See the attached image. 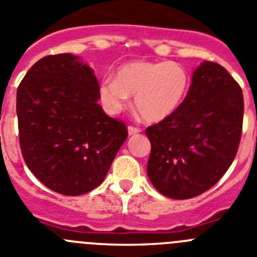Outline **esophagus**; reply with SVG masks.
Segmentation results:
<instances>
[{"label":"esophagus","instance_id":"esophagus-1","mask_svg":"<svg viewBox=\"0 0 257 257\" xmlns=\"http://www.w3.org/2000/svg\"><path fill=\"white\" fill-rule=\"evenodd\" d=\"M138 133H141V128H137V126H133V125L128 126L129 136H134V134H138Z\"/></svg>","mask_w":257,"mask_h":257}]
</instances>
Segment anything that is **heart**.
<instances>
[{"label":"heart","mask_w":257,"mask_h":257,"mask_svg":"<svg viewBox=\"0 0 257 257\" xmlns=\"http://www.w3.org/2000/svg\"><path fill=\"white\" fill-rule=\"evenodd\" d=\"M191 75L177 61L126 62L115 71L114 79L98 85V98L108 114L123 111L134 96V105L147 121H161L180 106L188 93Z\"/></svg>","instance_id":"obj_1"}]
</instances>
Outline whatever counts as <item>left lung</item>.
Masks as SVG:
<instances>
[{
	"label": "left lung",
	"mask_w": 257,
	"mask_h": 257,
	"mask_svg": "<svg viewBox=\"0 0 257 257\" xmlns=\"http://www.w3.org/2000/svg\"><path fill=\"white\" fill-rule=\"evenodd\" d=\"M243 94L216 62L203 61L179 107L149 126L147 175L174 200L196 197L219 182L234 160L242 136Z\"/></svg>",
	"instance_id": "obj_1"
}]
</instances>
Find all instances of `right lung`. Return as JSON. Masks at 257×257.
Returning <instances> with one entry per match:
<instances>
[{
  "label": "right lung",
  "mask_w": 257,
  "mask_h": 257,
  "mask_svg": "<svg viewBox=\"0 0 257 257\" xmlns=\"http://www.w3.org/2000/svg\"><path fill=\"white\" fill-rule=\"evenodd\" d=\"M92 68L71 54L42 57L16 93L23 157L47 188L79 196L100 186L128 137L98 105Z\"/></svg>",
  "instance_id": "right-lung-1"
}]
</instances>
